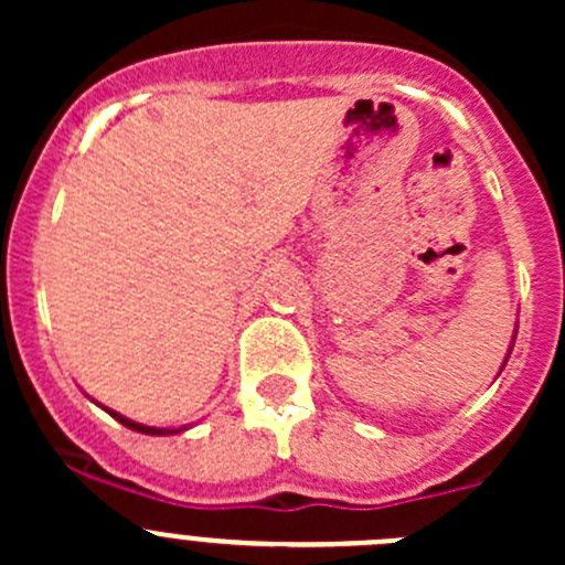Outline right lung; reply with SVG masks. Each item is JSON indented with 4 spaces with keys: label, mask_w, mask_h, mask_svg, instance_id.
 I'll return each instance as SVG.
<instances>
[{
    "label": "right lung",
    "mask_w": 565,
    "mask_h": 565,
    "mask_svg": "<svg viewBox=\"0 0 565 565\" xmlns=\"http://www.w3.org/2000/svg\"><path fill=\"white\" fill-rule=\"evenodd\" d=\"M111 415L119 420V424L128 426V429H134V431H141V435H172L174 431V429H156V426H141V424H136V420H128L125 415H119V413H111Z\"/></svg>",
    "instance_id": "obj_1"
}]
</instances>
